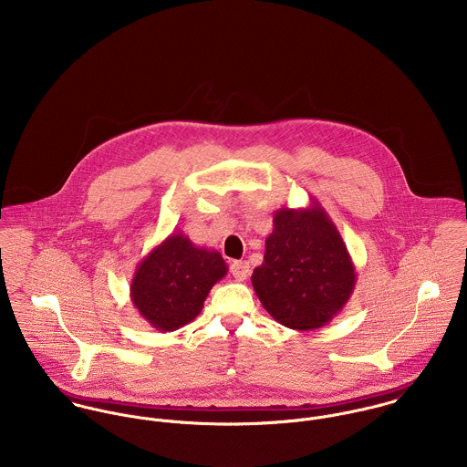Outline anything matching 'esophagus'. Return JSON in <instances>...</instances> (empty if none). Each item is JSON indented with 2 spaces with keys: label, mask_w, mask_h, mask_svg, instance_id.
Returning <instances> with one entry per match:
<instances>
[{
  "label": "esophagus",
  "mask_w": 467,
  "mask_h": 467,
  "mask_svg": "<svg viewBox=\"0 0 467 467\" xmlns=\"http://www.w3.org/2000/svg\"><path fill=\"white\" fill-rule=\"evenodd\" d=\"M230 271H232V275L235 276V280H246L248 276H250V273H252V269H250V263H246V261H235L232 266H230Z\"/></svg>",
  "instance_id": "obj_1"
}]
</instances>
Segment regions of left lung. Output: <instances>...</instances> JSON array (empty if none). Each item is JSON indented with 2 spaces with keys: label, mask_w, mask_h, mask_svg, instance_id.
I'll return each instance as SVG.
<instances>
[{
  "label": "left lung",
  "mask_w": 467,
  "mask_h": 467,
  "mask_svg": "<svg viewBox=\"0 0 467 467\" xmlns=\"http://www.w3.org/2000/svg\"><path fill=\"white\" fill-rule=\"evenodd\" d=\"M252 284L267 313L289 329H320L345 307L356 267L320 202L275 212L265 263L254 269Z\"/></svg>",
  "instance_id": "left-lung-1"
}]
</instances>
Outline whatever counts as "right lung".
Wrapping results in <instances>:
<instances>
[{"mask_svg": "<svg viewBox=\"0 0 467 467\" xmlns=\"http://www.w3.org/2000/svg\"><path fill=\"white\" fill-rule=\"evenodd\" d=\"M228 271L215 250L196 246L182 232L154 246L134 269L131 300L156 331L171 333L191 324Z\"/></svg>", "mask_w": 467, "mask_h": 467, "instance_id": "add662e5", "label": "right lung"}]
</instances>
